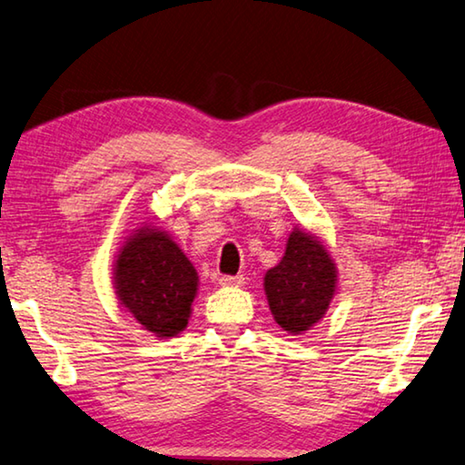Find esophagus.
Here are the masks:
<instances>
[{
  "label": "esophagus",
  "instance_id": "34e87169",
  "mask_svg": "<svg viewBox=\"0 0 465 465\" xmlns=\"http://www.w3.org/2000/svg\"><path fill=\"white\" fill-rule=\"evenodd\" d=\"M218 282L220 286H242V283H245V278H242V275H223Z\"/></svg>",
  "mask_w": 465,
  "mask_h": 465
}]
</instances>
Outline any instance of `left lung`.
<instances>
[{"label": "left lung", "mask_w": 465, "mask_h": 465, "mask_svg": "<svg viewBox=\"0 0 465 465\" xmlns=\"http://www.w3.org/2000/svg\"><path fill=\"white\" fill-rule=\"evenodd\" d=\"M337 288V270L327 249L311 234H290L286 255L265 273V294L275 322L300 335L327 312Z\"/></svg>", "instance_id": "8db88e82"}]
</instances>
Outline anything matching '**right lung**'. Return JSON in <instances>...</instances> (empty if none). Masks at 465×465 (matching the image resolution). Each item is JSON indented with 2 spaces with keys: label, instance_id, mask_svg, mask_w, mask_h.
<instances>
[{
  "label": "right lung",
  "instance_id": "obj_1",
  "mask_svg": "<svg viewBox=\"0 0 465 465\" xmlns=\"http://www.w3.org/2000/svg\"><path fill=\"white\" fill-rule=\"evenodd\" d=\"M120 304L157 337L187 327L198 292V273L173 241L157 228H141L120 249L116 262Z\"/></svg>",
  "mask_w": 465,
  "mask_h": 465
}]
</instances>
